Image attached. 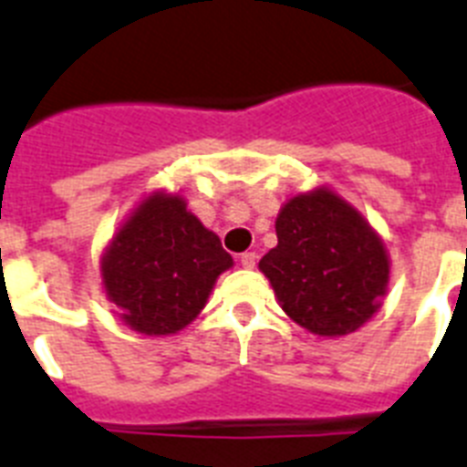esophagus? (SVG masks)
I'll list each match as a JSON object with an SVG mask.
<instances>
[{
    "label": "esophagus",
    "instance_id": "34e87169",
    "mask_svg": "<svg viewBox=\"0 0 467 467\" xmlns=\"http://www.w3.org/2000/svg\"><path fill=\"white\" fill-rule=\"evenodd\" d=\"M240 264L244 268H254V266H256V254H254V252L240 254Z\"/></svg>",
    "mask_w": 467,
    "mask_h": 467
}]
</instances>
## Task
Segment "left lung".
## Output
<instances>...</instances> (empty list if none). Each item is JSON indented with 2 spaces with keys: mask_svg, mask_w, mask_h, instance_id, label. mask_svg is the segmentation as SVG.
I'll list each match as a JSON object with an SVG mask.
<instances>
[{
  "mask_svg": "<svg viewBox=\"0 0 467 467\" xmlns=\"http://www.w3.org/2000/svg\"><path fill=\"white\" fill-rule=\"evenodd\" d=\"M278 246L259 261L283 312L317 336H345L379 309L389 256L367 221L333 192L290 199L275 221Z\"/></svg>",
  "mask_w": 467,
  "mask_h": 467,
  "instance_id": "obj_1",
  "label": "left lung"
}]
</instances>
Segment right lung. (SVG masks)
Returning <instances> with one entry per match:
<instances>
[{"label":"right lung","mask_w":467,"mask_h":467,"mask_svg":"<svg viewBox=\"0 0 467 467\" xmlns=\"http://www.w3.org/2000/svg\"><path fill=\"white\" fill-rule=\"evenodd\" d=\"M233 266L218 234L180 196L153 194L136 208L102 256V285L124 324L168 336L194 321L215 278Z\"/></svg>","instance_id":"add662e5"}]
</instances>
